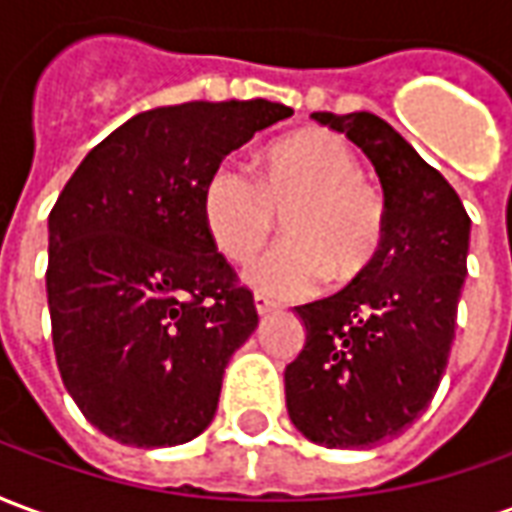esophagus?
Returning a JSON list of instances; mask_svg holds the SVG:
<instances>
[{
  "label": "esophagus",
  "instance_id": "esophagus-1",
  "mask_svg": "<svg viewBox=\"0 0 512 512\" xmlns=\"http://www.w3.org/2000/svg\"><path fill=\"white\" fill-rule=\"evenodd\" d=\"M255 310L257 315H268V312L277 310V304L268 299V296H263V293H255Z\"/></svg>",
  "mask_w": 512,
  "mask_h": 512
}]
</instances>
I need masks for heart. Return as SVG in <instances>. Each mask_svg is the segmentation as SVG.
<instances>
[{"label":"heart","mask_w":512,"mask_h":512,"mask_svg":"<svg viewBox=\"0 0 512 512\" xmlns=\"http://www.w3.org/2000/svg\"><path fill=\"white\" fill-rule=\"evenodd\" d=\"M200 211L213 246L233 263L255 255L282 213L288 238L244 274L274 299L310 296L329 277L354 279L376 257L386 227L384 197L359 178L351 145L323 128L268 147L257 178L235 161L216 164L202 186Z\"/></svg>","instance_id":"1"}]
</instances>
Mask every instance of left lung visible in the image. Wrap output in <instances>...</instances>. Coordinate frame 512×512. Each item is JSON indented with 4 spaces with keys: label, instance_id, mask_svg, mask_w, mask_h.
Returning <instances> with one entry per match:
<instances>
[{
    "label": "left lung",
    "instance_id": "1",
    "mask_svg": "<svg viewBox=\"0 0 512 512\" xmlns=\"http://www.w3.org/2000/svg\"><path fill=\"white\" fill-rule=\"evenodd\" d=\"M312 120L345 134L376 167L386 227L376 257L329 299L296 307L304 348L285 367L290 422L323 447L400 436L439 389L455 340L469 230L441 172L370 112Z\"/></svg>",
    "mask_w": 512,
    "mask_h": 512
}]
</instances>
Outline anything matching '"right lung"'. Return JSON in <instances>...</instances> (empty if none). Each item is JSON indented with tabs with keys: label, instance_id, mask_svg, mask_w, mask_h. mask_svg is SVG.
<instances>
[{
	"label": "right lung",
	"instance_id": "obj_1",
	"mask_svg": "<svg viewBox=\"0 0 512 512\" xmlns=\"http://www.w3.org/2000/svg\"><path fill=\"white\" fill-rule=\"evenodd\" d=\"M290 115L263 98L147 109L95 145L57 197L46 268L54 356L68 395L109 439L175 447L211 425L257 310L205 233L202 186Z\"/></svg>",
	"mask_w": 512,
	"mask_h": 512
}]
</instances>
